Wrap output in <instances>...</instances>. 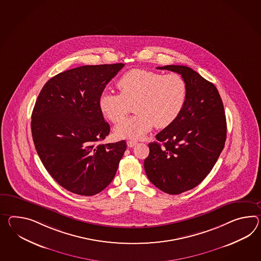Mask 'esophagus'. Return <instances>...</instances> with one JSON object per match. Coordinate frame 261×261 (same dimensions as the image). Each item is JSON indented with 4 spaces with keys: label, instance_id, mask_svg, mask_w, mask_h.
<instances>
[{
    "label": "esophagus",
    "instance_id": "34e87169",
    "mask_svg": "<svg viewBox=\"0 0 261 261\" xmlns=\"http://www.w3.org/2000/svg\"><path fill=\"white\" fill-rule=\"evenodd\" d=\"M137 144H138V142H137V141H135V140H128L127 141V146L130 147V148L136 146Z\"/></svg>",
    "mask_w": 261,
    "mask_h": 261
}]
</instances>
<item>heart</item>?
Listing matches in <instances>:
<instances>
[{
  "label": "heart",
  "instance_id": "heart-1",
  "mask_svg": "<svg viewBox=\"0 0 261 261\" xmlns=\"http://www.w3.org/2000/svg\"><path fill=\"white\" fill-rule=\"evenodd\" d=\"M120 93L102 92L99 108L103 116L115 124L127 116L133 105L136 114L115 129L120 139L140 140L153 125L165 128L176 121L188 97V86L176 72L163 74L154 70L133 69L117 82Z\"/></svg>",
  "mask_w": 261,
  "mask_h": 261
}]
</instances>
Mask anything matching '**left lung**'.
<instances>
[{
  "label": "left lung",
  "mask_w": 261,
  "mask_h": 261,
  "mask_svg": "<svg viewBox=\"0 0 261 261\" xmlns=\"http://www.w3.org/2000/svg\"><path fill=\"white\" fill-rule=\"evenodd\" d=\"M184 78L188 97L176 121L149 143L147 177L160 191L180 194L203 181L215 165L226 140V119L216 87L186 66L168 65Z\"/></svg>",
  "instance_id": "8db88e82"
}]
</instances>
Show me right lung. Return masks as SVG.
<instances>
[{
  "instance_id": "1",
  "label": "right lung",
  "mask_w": 261,
  "mask_h": 261,
  "mask_svg": "<svg viewBox=\"0 0 261 261\" xmlns=\"http://www.w3.org/2000/svg\"><path fill=\"white\" fill-rule=\"evenodd\" d=\"M124 64L87 65L51 77L38 94L31 130L45 169L67 191L92 196L113 180L125 140L102 144L110 132L99 108L108 82Z\"/></svg>"
}]
</instances>
